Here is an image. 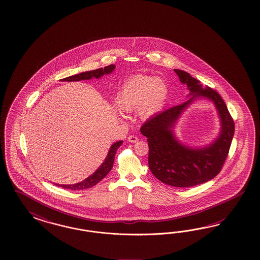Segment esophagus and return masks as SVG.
<instances>
[{
	"mask_svg": "<svg viewBox=\"0 0 260 260\" xmlns=\"http://www.w3.org/2000/svg\"><path fill=\"white\" fill-rule=\"evenodd\" d=\"M138 140H139L138 137L135 136V135H131V136H128V138H127V141L131 142V143H136Z\"/></svg>",
	"mask_w": 260,
	"mask_h": 260,
	"instance_id": "1",
	"label": "esophagus"
}]
</instances>
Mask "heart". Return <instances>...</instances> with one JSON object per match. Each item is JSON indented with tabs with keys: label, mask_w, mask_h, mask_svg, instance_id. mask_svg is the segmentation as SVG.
<instances>
[{
	"label": "heart",
	"mask_w": 260,
	"mask_h": 260,
	"mask_svg": "<svg viewBox=\"0 0 260 260\" xmlns=\"http://www.w3.org/2000/svg\"><path fill=\"white\" fill-rule=\"evenodd\" d=\"M168 97L169 87L163 79L138 75L124 83L116 96V104L124 111L138 109L140 118L148 120L163 109Z\"/></svg>",
	"instance_id": "b5f03b06"
}]
</instances>
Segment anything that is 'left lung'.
Returning a JSON list of instances; mask_svg holds the SVG:
<instances>
[{
    "mask_svg": "<svg viewBox=\"0 0 260 260\" xmlns=\"http://www.w3.org/2000/svg\"><path fill=\"white\" fill-rule=\"evenodd\" d=\"M183 85L187 86V101L159 112L142 126L141 134L149 145V167L160 181L177 188H189L214 178L228 155L235 134V123L220 95L211 87H202L189 73L174 70ZM198 100L213 102L221 123L218 136L201 147L184 144L175 134L182 113Z\"/></svg>",
    "mask_w": 260,
    "mask_h": 260,
    "instance_id": "left-lung-1",
    "label": "left lung"
}]
</instances>
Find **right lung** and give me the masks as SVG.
<instances>
[{
	"instance_id": "obj_1",
	"label": "right lung",
	"mask_w": 260,
	"mask_h": 260,
	"mask_svg": "<svg viewBox=\"0 0 260 260\" xmlns=\"http://www.w3.org/2000/svg\"><path fill=\"white\" fill-rule=\"evenodd\" d=\"M115 69V64H110L108 67H105L104 69H98L95 71H85L79 74L72 75L67 78L61 79V82H77V81H82V80H90V79H99L102 77L105 74H110ZM123 144V141L115 142L110 146L109 152L107 156L105 158L104 162L100 165V167L95 171L94 173L90 174L88 177H87L83 181L75 183V184H70V185H60V184H54L55 186L61 187L63 189H71V190H78V189H88L95 186L97 183L102 180L105 176L108 175L113 167L114 163V158H115V153L116 150H118L119 147Z\"/></svg>"
}]
</instances>
